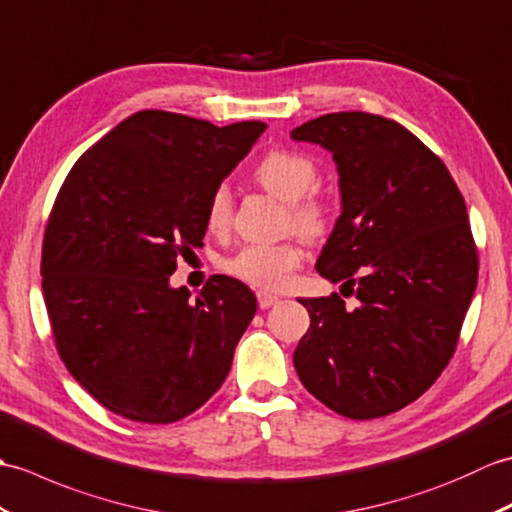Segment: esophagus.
Instances as JSON below:
<instances>
[{"label": "esophagus", "instance_id": "esophagus-1", "mask_svg": "<svg viewBox=\"0 0 512 512\" xmlns=\"http://www.w3.org/2000/svg\"><path fill=\"white\" fill-rule=\"evenodd\" d=\"M256 298H258V306H260V309H269V306H274V304L280 302L278 295L269 293V291H258Z\"/></svg>", "mask_w": 512, "mask_h": 512}]
</instances>
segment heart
Instances as JSON below:
<instances>
[{
  "label": "heart",
  "mask_w": 512,
  "mask_h": 512,
  "mask_svg": "<svg viewBox=\"0 0 512 512\" xmlns=\"http://www.w3.org/2000/svg\"><path fill=\"white\" fill-rule=\"evenodd\" d=\"M254 177L269 195L287 203V227L306 241L322 238L333 223V203L315 188L317 166L309 155L274 149L254 168ZM232 221V192L225 184L212 190L206 223L223 232ZM302 263L300 247L287 241L278 245H247L225 260V271L260 289H282Z\"/></svg>",
  "instance_id": "1"
}]
</instances>
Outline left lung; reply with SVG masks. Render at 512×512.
Instances as JSON below:
<instances>
[{
    "label": "left lung",
    "mask_w": 512,
    "mask_h": 512,
    "mask_svg": "<svg viewBox=\"0 0 512 512\" xmlns=\"http://www.w3.org/2000/svg\"><path fill=\"white\" fill-rule=\"evenodd\" d=\"M291 138L333 153L342 214L315 269L360 300L348 310L337 293L300 298L311 326L295 372L346 418L399 412L447 368L478 285L467 203L440 157L394 120L326 113Z\"/></svg>",
    "instance_id": "obj_1"
}]
</instances>
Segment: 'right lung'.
<instances>
[{
	"instance_id": "right-lung-1",
	"label": "right lung",
	"mask_w": 512,
	"mask_h": 512,
	"mask_svg": "<svg viewBox=\"0 0 512 512\" xmlns=\"http://www.w3.org/2000/svg\"><path fill=\"white\" fill-rule=\"evenodd\" d=\"M265 129L146 109L65 177L43 236L45 309L65 368L109 412L175 423L223 385L254 293L212 276L190 300L168 278L201 247L212 190Z\"/></svg>"
}]
</instances>
